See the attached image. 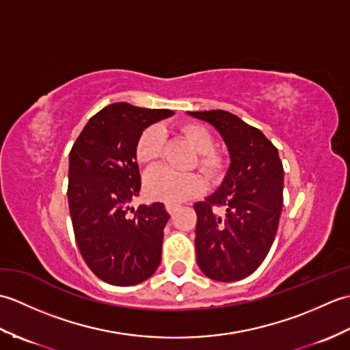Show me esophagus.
<instances>
[{"instance_id":"obj_1","label":"esophagus","mask_w":350,"mask_h":350,"mask_svg":"<svg viewBox=\"0 0 350 350\" xmlns=\"http://www.w3.org/2000/svg\"><path fill=\"white\" fill-rule=\"evenodd\" d=\"M177 204H174V203H165V211L170 213V215H173L174 212H176V209H177Z\"/></svg>"}]
</instances>
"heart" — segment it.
Listing matches in <instances>:
<instances>
[{"label":"heart","instance_id":"1","mask_svg":"<svg viewBox=\"0 0 350 350\" xmlns=\"http://www.w3.org/2000/svg\"><path fill=\"white\" fill-rule=\"evenodd\" d=\"M180 133L198 152L197 165L207 179L219 180L226 173L227 162L219 153L213 150L215 139L211 131L203 124L185 123L180 126ZM163 152V132L159 126H148L141 132L135 146V158L141 165H152ZM204 180L196 173H177L165 167L152 170L146 176L144 189L152 200L179 203L202 194Z\"/></svg>","mask_w":350,"mask_h":350}]
</instances>
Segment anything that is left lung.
<instances>
[{
	"mask_svg": "<svg viewBox=\"0 0 350 350\" xmlns=\"http://www.w3.org/2000/svg\"><path fill=\"white\" fill-rule=\"evenodd\" d=\"M188 114L211 123L230 153L221 187L194 204L197 263L212 280H242L262 265L277 234L284 187L282 162L262 131L228 111ZM217 206L225 212L218 214Z\"/></svg>",
	"mask_w": 350,
	"mask_h": 350,
	"instance_id": "obj_1",
	"label": "left lung"
}]
</instances>
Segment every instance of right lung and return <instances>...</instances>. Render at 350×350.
Masks as SVG:
<instances>
[{
	"instance_id": "obj_1",
	"label": "right lung",
	"mask_w": 350,
	"mask_h": 350,
	"mask_svg": "<svg viewBox=\"0 0 350 350\" xmlns=\"http://www.w3.org/2000/svg\"><path fill=\"white\" fill-rule=\"evenodd\" d=\"M118 102L94 114L69 153V211L84 262L102 281L135 286L150 278L162 254L170 215L162 203L141 204L137 141L147 126L173 116ZM133 212V209H132Z\"/></svg>"
}]
</instances>
